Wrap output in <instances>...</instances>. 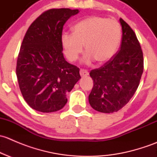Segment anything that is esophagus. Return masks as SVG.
Here are the masks:
<instances>
[{"label": "esophagus", "mask_w": 157, "mask_h": 157, "mask_svg": "<svg viewBox=\"0 0 157 157\" xmlns=\"http://www.w3.org/2000/svg\"><path fill=\"white\" fill-rule=\"evenodd\" d=\"M80 74L81 77H86V76L89 75V72L87 71H86V70H83L81 69L80 71Z\"/></svg>", "instance_id": "esophagus-1"}]
</instances>
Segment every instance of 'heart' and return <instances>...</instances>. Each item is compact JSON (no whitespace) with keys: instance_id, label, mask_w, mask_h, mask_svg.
Masks as SVG:
<instances>
[{"instance_id":"b5f03b06","label":"heart","mask_w":157,"mask_h":157,"mask_svg":"<svg viewBox=\"0 0 157 157\" xmlns=\"http://www.w3.org/2000/svg\"><path fill=\"white\" fill-rule=\"evenodd\" d=\"M121 37V27L116 20L93 16L74 25L72 33H63L61 42L64 55L71 62L77 61L84 45L86 53L83 62L90 64L96 60L99 64H104L114 56Z\"/></svg>"}]
</instances>
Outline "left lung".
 <instances>
[{
    "mask_svg": "<svg viewBox=\"0 0 157 157\" xmlns=\"http://www.w3.org/2000/svg\"><path fill=\"white\" fill-rule=\"evenodd\" d=\"M120 51L99 69L90 71L93 86L89 102L93 109L103 113L118 112L132 98L144 71L143 52L135 33L122 19Z\"/></svg>",
    "mask_w": 157,
    "mask_h": 157,
    "instance_id": "8db88e82",
    "label": "left lung"
}]
</instances>
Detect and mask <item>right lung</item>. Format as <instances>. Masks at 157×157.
Listing matches in <instances>:
<instances>
[{"label": "right lung", "mask_w": 157, "mask_h": 157, "mask_svg": "<svg viewBox=\"0 0 157 157\" xmlns=\"http://www.w3.org/2000/svg\"><path fill=\"white\" fill-rule=\"evenodd\" d=\"M80 12L69 8L51 9L41 14L24 36L17 63V77L25 101L41 112H56L67 103L81 77L80 69L63 55L61 37L64 23Z\"/></svg>", "instance_id": "obj_1"}]
</instances>
